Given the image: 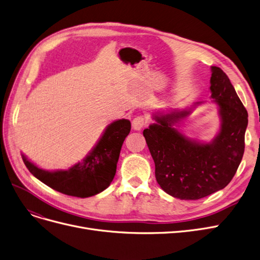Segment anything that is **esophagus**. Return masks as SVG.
Listing matches in <instances>:
<instances>
[{"label":"esophagus","instance_id":"1","mask_svg":"<svg viewBox=\"0 0 260 260\" xmlns=\"http://www.w3.org/2000/svg\"><path fill=\"white\" fill-rule=\"evenodd\" d=\"M145 126H146V120L144 116H137L132 120V127L134 130L140 131Z\"/></svg>","mask_w":260,"mask_h":260}]
</instances>
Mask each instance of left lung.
Segmentation results:
<instances>
[{
    "instance_id": "1",
    "label": "left lung",
    "mask_w": 260,
    "mask_h": 260,
    "mask_svg": "<svg viewBox=\"0 0 260 260\" xmlns=\"http://www.w3.org/2000/svg\"><path fill=\"white\" fill-rule=\"evenodd\" d=\"M211 98L219 108L221 128L210 143L190 140L175 128L190 110L154 115L143 134L155 165V179L176 199L195 201L224 189L244 153L247 111L225 72L211 67ZM196 105H201L197 102Z\"/></svg>"
}]
</instances>
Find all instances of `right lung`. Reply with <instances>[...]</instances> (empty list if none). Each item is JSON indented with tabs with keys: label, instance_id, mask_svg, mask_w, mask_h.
<instances>
[{
	"label": "right lung",
	"instance_id": "right-lung-1",
	"mask_svg": "<svg viewBox=\"0 0 260 260\" xmlns=\"http://www.w3.org/2000/svg\"><path fill=\"white\" fill-rule=\"evenodd\" d=\"M130 130V120L113 121L86 157L67 171H45L29 162L24 154L22 159L30 174L51 189L85 199L102 192L111 184L116 173L122 143Z\"/></svg>",
	"mask_w": 260,
	"mask_h": 260
}]
</instances>
